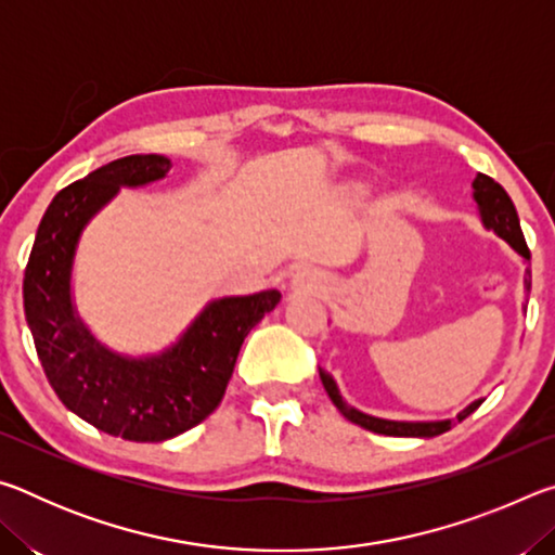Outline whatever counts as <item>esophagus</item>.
I'll return each instance as SVG.
<instances>
[{
	"label": "esophagus",
	"instance_id": "esophagus-1",
	"mask_svg": "<svg viewBox=\"0 0 555 555\" xmlns=\"http://www.w3.org/2000/svg\"><path fill=\"white\" fill-rule=\"evenodd\" d=\"M296 288H304V291H313L321 286V274H318L315 269H300L294 274V281H291Z\"/></svg>",
	"mask_w": 555,
	"mask_h": 555
}]
</instances>
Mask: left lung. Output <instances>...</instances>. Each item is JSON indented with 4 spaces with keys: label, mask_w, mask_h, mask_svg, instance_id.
<instances>
[{
    "label": "left lung",
    "mask_w": 555,
    "mask_h": 555,
    "mask_svg": "<svg viewBox=\"0 0 555 555\" xmlns=\"http://www.w3.org/2000/svg\"><path fill=\"white\" fill-rule=\"evenodd\" d=\"M473 188H475V201H477V208H480L485 228L494 230L502 240L509 242L524 259H531V251H529V247H526V240H524V232H521V224H519V215H516L514 203H512L509 195H506L504 188L496 183L494 178L485 176V173H477ZM526 288H531L529 279H526ZM321 382H323V387L327 391V397H331L333 403L337 406V411H340L347 421H352V424L372 430V434L434 438V436L446 434V430H450V426H453V421H418V424H409V421H387V418L367 416V413L347 406V403L340 397V391H337V387H335L333 377L323 370H321ZM480 403H482V399L469 403V406L463 413H460L457 421H465L469 413L480 406Z\"/></svg>",
    "instance_id": "obj_1"
}]
</instances>
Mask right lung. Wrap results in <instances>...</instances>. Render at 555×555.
I'll return each mask as SVG.
<instances>
[{"mask_svg": "<svg viewBox=\"0 0 555 555\" xmlns=\"http://www.w3.org/2000/svg\"><path fill=\"white\" fill-rule=\"evenodd\" d=\"M171 171L158 154L125 156L65 185L43 212L24 271V313L53 391L82 421L134 443H162L220 406L240 347L274 311L279 291L212 300L164 354L131 360L102 347L73 311L70 269L88 220L119 185H146Z\"/></svg>", "mask_w": 555, "mask_h": 555, "instance_id": "1", "label": "right lung"}]
</instances>
